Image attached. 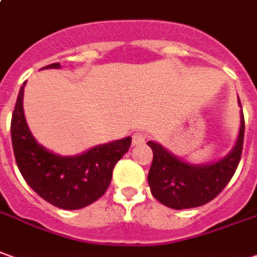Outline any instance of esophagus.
Listing matches in <instances>:
<instances>
[{"mask_svg": "<svg viewBox=\"0 0 257 257\" xmlns=\"http://www.w3.org/2000/svg\"><path fill=\"white\" fill-rule=\"evenodd\" d=\"M146 139H148V135H146V134L136 132V134H134V136H132V145H134V146L142 145V143L146 142Z\"/></svg>", "mask_w": 257, "mask_h": 257, "instance_id": "1", "label": "esophagus"}]
</instances>
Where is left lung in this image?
<instances>
[{
  "label": "left lung",
  "mask_w": 257,
  "mask_h": 257,
  "mask_svg": "<svg viewBox=\"0 0 257 257\" xmlns=\"http://www.w3.org/2000/svg\"><path fill=\"white\" fill-rule=\"evenodd\" d=\"M240 118V129L235 148L224 159L211 165L186 163L166 151L162 145L149 141L148 145L153 151V162L148 174L152 195L173 209L201 207L214 200L231 181L242 156L245 135L243 114Z\"/></svg>",
  "instance_id": "8db88e82"
}]
</instances>
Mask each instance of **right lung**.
I'll return each mask as SVG.
<instances>
[{
	"label": "right lung",
	"mask_w": 257,
	"mask_h": 257,
	"mask_svg": "<svg viewBox=\"0 0 257 257\" xmlns=\"http://www.w3.org/2000/svg\"><path fill=\"white\" fill-rule=\"evenodd\" d=\"M53 63L43 69H59ZM25 85V83H24ZM24 85L11 119L15 160L29 187L57 208L80 209L105 194L116 162L128 152L132 138L104 143L78 156H59L35 141L24 114Z\"/></svg>",
	"instance_id": "obj_1"
}]
</instances>
